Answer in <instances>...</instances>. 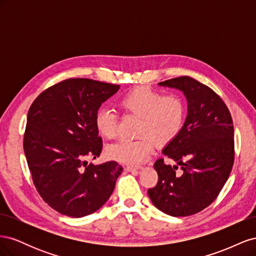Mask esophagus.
<instances>
[{
	"label": "esophagus",
	"mask_w": 256,
	"mask_h": 256,
	"mask_svg": "<svg viewBox=\"0 0 256 256\" xmlns=\"http://www.w3.org/2000/svg\"><path fill=\"white\" fill-rule=\"evenodd\" d=\"M142 166H127L126 170L128 172H132V171H138V170H140Z\"/></svg>",
	"instance_id": "34e87169"
}]
</instances>
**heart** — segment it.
<instances>
[{"label":"heart","mask_w":256,"mask_h":256,"mask_svg":"<svg viewBox=\"0 0 256 256\" xmlns=\"http://www.w3.org/2000/svg\"><path fill=\"white\" fill-rule=\"evenodd\" d=\"M120 109L140 118L138 124L136 140H120L108 147L110 158L127 164H140L148 158L154 147L173 141L180 132L184 122V100L175 94L162 95L148 88H136L122 96ZM95 125L98 134L106 138L118 136V118L108 109L97 112Z\"/></svg>","instance_id":"b5f03b06"}]
</instances>
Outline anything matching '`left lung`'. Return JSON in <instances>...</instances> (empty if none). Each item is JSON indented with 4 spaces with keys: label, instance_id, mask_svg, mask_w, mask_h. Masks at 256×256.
<instances>
[{
    "label": "left lung",
    "instance_id": "left-lung-1",
    "mask_svg": "<svg viewBox=\"0 0 256 256\" xmlns=\"http://www.w3.org/2000/svg\"><path fill=\"white\" fill-rule=\"evenodd\" d=\"M180 90L188 102V114L180 132L164 150L177 166L158 159L156 187L148 196L159 210L187 216L203 210L219 196L234 164V126L226 104L219 95L190 76L159 83ZM180 165L182 172L174 170Z\"/></svg>",
    "mask_w": 256,
    "mask_h": 256
}]
</instances>
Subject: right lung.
<instances>
[{
    "label": "right lung",
    "instance_id": "obj_1",
    "mask_svg": "<svg viewBox=\"0 0 256 256\" xmlns=\"http://www.w3.org/2000/svg\"><path fill=\"white\" fill-rule=\"evenodd\" d=\"M118 90L92 79H67L44 90L30 108L23 140L28 166L42 200L62 214L81 218L97 212L122 172L116 161H86L102 150L96 114Z\"/></svg>",
    "mask_w": 256,
    "mask_h": 256
}]
</instances>
